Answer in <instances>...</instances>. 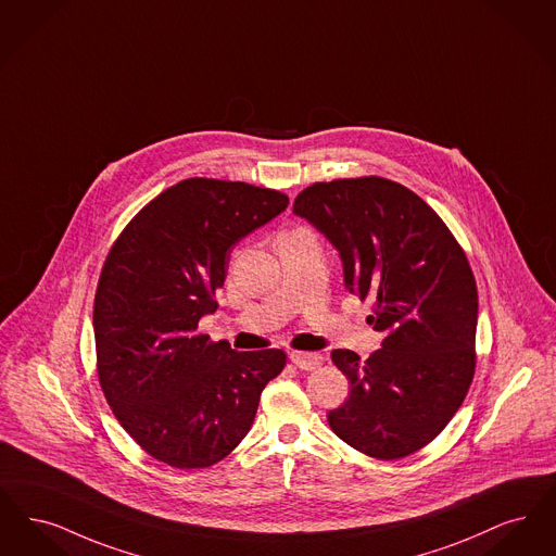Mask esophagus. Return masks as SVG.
Wrapping results in <instances>:
<instances>
[{
  "mask_svg": "<svg viewBox=\"0 0 556 556\" xmlns=\"http://www.w3.org/2000/svg\"><path fill=\"white\" fill-rule=\"evenodd\" d=\"M290 362L294 363L299 369L312 371L321 365L324 357L319 353H290Z\"/></svg>",
  "mask_w": 556,
  "mask_h": 556,
  "instance_id": "1",
  "label": "esophagus"
}]
</instances>
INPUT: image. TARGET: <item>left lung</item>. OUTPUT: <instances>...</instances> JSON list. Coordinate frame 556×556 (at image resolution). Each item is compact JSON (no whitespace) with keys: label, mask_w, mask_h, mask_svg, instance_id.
<instances>
[{"label":"left lung","mask_w":556,"mask_h":556,"mask_svg":"<svg viewBox=\"0 0 556 556\" xmlns=\"http://www.w3.org/2000/svg\"><path fill=\"white\" fill-rule=\"evenodd\" d=\"M292 214L339 251L344 289L374 301L367 321L384 334L367 359L332 353L351 394L328 424L369 457H407L446 428L473 378L478 290L467 257L424 199L378 176L317 182Z\"/></svg>","instance_id":"1"}]
</instances>
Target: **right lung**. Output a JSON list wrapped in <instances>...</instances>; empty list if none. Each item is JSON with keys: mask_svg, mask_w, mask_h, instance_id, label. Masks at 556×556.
I'll list each match as a JSON object with an SVG mask.
<instances>
[{"mask_svg": "<svg viewBox=\"0 0 556 556\" xmlns=\"http://www.w3.org/2000/svg\"><path fill=\"white\" fill-rule=\"evenodd\" d=\"M289 197L189 178L155 197L112 247L93 309L97 371L122 428L178 469L224 459L251 430L280 349L239 353L199 334L216 312L237 242L280 216Z\"/></svg>", "mask_w": 556, "mask_h": 556, "instance_id": "right-lung-1", "label": "right lung"}]
</instances>
